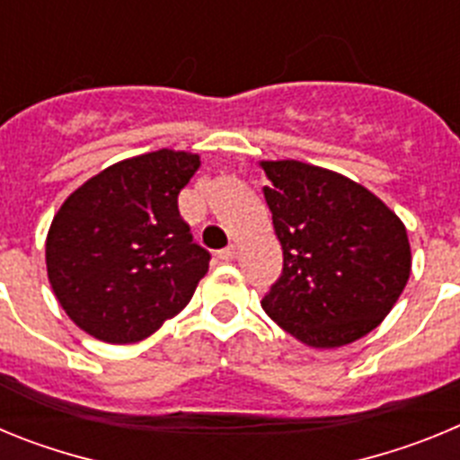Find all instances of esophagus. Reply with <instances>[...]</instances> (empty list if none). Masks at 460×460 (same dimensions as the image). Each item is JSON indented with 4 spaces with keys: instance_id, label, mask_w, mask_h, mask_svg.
Returning <instances> with one entry per match:
<instances>
[{
    "instance_id": "1",
    "label": "esophagus",
    "mask_w": 460,
    "mask_h": 460,
    "mask_svg": "<svg viewBox=\"0 0 460 460\" xmlns=\"http://www.w3.org/2000/svg\"><path fill=\"white\" fill-rule=\"evenodd\" d=\"M218 260H223V262H230V260L237 258V249L234 246H227V249H221L218 251Z\"/></svg>"
}]
</instances>
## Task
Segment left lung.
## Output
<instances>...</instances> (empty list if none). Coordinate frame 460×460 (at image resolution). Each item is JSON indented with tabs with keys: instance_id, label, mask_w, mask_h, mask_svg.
Segmentation results:
<instances>
[{
	"instance_id": "left-lung-1",
	"label": "left lung",
	"mask_w": 460,
	"mask_h": 460,
	"mask_svg": "<svg viewBox=\"0 0 460 460\" xmlns=\"http://www.w3.org/2000/svg\"><path fill=\"white\" fill-rule=\"evenodd\" d=\"M283 249V274L262 299L308 348H341L385 320L412 270L403 221L357 181L302 161H260Z\"/></svg>"
}]
</instances>
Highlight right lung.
Masks as SVG:
<instances>
[{
	"mask_svg": "<svg viewBox=\"0 0 460 460\" xmlns=\"http://www.w3.org/2000/svg\"><path fill=\"white\" fill-rule=\"evenodd\" d=\"M200 168L190 152L124 158L68 195L46 239L48 280L93 339L137 343L190 302L209 270L177 195Z\"/></svg>",
	"mask_w": 460,
	"mask_h": 460,
	"instance_id": "obj_1",
	"label": "right lung"
}]
</instances>
